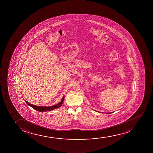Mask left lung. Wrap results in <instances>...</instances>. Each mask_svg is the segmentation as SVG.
<instances>
[{
  "label": "left lung",
  "instance_id": "1",
  "mask_svg": "<svg viewBox=\"0 0 153 153\" xmlns=\"http://www.w3.org/2000/svg\"><path fill=\"white\" fill-rule=\"evenodd\" d=\"M111 113H112V112H110V113H109V114H111Z\"/></svg>",
  "mask_w": 153,
  "mask_h": 153
}]
</instances>
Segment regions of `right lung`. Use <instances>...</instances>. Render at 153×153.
I'll return each instance as SVG.
<instances>
[{"label":"right lung","instance_id":"1","mask_svg":"<svg viewBox=\"0 0 153 153\" xmlns=\"http://www.w3.org/2000/svg\"><path fill=\"white\" fill-rule=\"evenodd\" d=\"M65 96H63L62 100H61V102H59V104H57V105H55L53 106H49V107H43V106H35L33 104H31L29 102H27L26 100H25V102L27 103L28 105L30 106H31V107H32L33 109H34L35 110H37L38 111H51V110H53L55 109H57V108H59L60 106H62V105L63 104V100H64V97Z\"/></svg>","mask_w":153,"mask_h":153}]
</instances>
